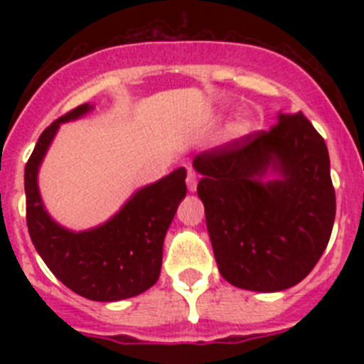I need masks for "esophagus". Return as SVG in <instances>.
<instances>
[{
	"label": "esophagus",
	"mask_w": 364,
	"mask_h": 364,
	"mask_svg": "<svg viewBox=\"0 0 364 364\" xmlns=\"http://www.w3.org/2000/svg\"><path fill=\"white\" fill-rule=\"evenodd\" d=\"M186 184H188L189 191H195L198 184V173L195 169H189L188 176H186Z\"/></svg>",
	"instance_id": "esophagus-1"
}]
</instances>
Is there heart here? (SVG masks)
Masks as SVG:
<instances>
[{
  "label": "heart",
  "instance_id": "b5f03b06",
  "mask_svg": "<svg viewBox=\"0 0 364 364\" xmlns=\"http://www.w3.org/2000/svg\"><path fill=\"white\" fill-rule=\"evenodd\" d=\"M244 129V127H239V129H237V131H242Z\"/></svg>",
  "mask_w": 364,
  "mask_h": 364
}]
</instances>
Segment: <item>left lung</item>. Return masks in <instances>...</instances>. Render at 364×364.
<instances>
[{
    "label": "left lung",
    "mask_w": 364,
    "mask_h": 364,
    "mask_svg": "<svg viewBox=\"0 0 364 364\" xmlns=\"http://www.w3.org/2000/svg\"><path fill=\"white\" fill-rule=\"evenodd\" d=\"M269 165L282 181L259 180ZM193 166L222 277L252 291H281L306 277L332 235L336 189L324 138L302 112L204 151Z\"/></svg>",
    "instance_id": "8db88e82"
}]
</instances>
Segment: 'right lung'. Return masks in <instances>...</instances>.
<instances>
[{
    "label": "right lung",
    "mask_w": 364,
    "mask_h": 364,
    "mask_svg": "<svg viewBox=\"0 0 364 364\" xmlns=\"http://www.w3.org/2000/svg\"><path fill=\"white\" fill-rule=\"evenodd\" d=\"M89 104L54 120L38 138L25 166L27 228L36 252L58 281L91 301H120L140 295L159 281L166 231L186 197V169L134 193L104 226L91 231L63 230L47 215L38 191V167L62 122L89 111Z\"/></svg>",
    "instance_id": "1"
}]
</instances>
